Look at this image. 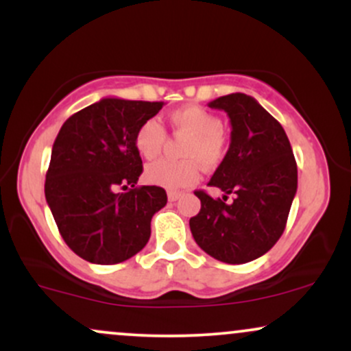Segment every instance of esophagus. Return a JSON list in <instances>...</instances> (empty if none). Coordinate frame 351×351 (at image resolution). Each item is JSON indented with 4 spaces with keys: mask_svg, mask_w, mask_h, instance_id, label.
I'll return each mask as SVG.
<instances>
[{
    "mask_svg": "<svg viewBox=\"0 0 351 351\" xmlns=\"http://www.w3.org/2000/svg\"><path fill=\"white\" fill-rule=\"evenodd\" d=\"M181 198V193H178V191H168V199L170 201H176V199H180Z\"/></svg>",
    "mask_w": 351,
    "mask_h": 351,
    "instance_id": "obj_1",
    "label": "esophagus"
}]
</instances>
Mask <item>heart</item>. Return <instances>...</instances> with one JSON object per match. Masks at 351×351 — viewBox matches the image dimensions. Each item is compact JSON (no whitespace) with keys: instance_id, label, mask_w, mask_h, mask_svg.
<instances>
[{"instance_id":"1","label":"heart","mask_w":351,"mask_h":351,"mask_svg":"<svg viewBox=\"0 0 351 351\" xmlns=\"http://www.w3.org/2000/svg\"><path fill=\"white\" fill-rule=\"evenodd\" d=\"M170 123L176 134L186 135L181 148L184 160L147 165L145 180L165 189H183L199 180L201 165L215 168L223 162L228 150V136L223 130V120L216 114L198 106H184L170 114ZM167 142V132L156 119H148L135 134V148L145 160H155Z\"/></svg>"}]
</instances>
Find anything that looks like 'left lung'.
<instances>
[{"mask_svg": "<svg viewBox=\"0 0 351 351\" xmlns=\"http://www.w3.org/2000/svg\"><path fill=\"white\" fill-rule=\"evenodd\" d=\"M231 120V143L209 186L223 199L195 191L201 209L189 219L196 244L226 264H245L279 241L297 193V163L282 125L251 95H223L208 104ZM235 199L226 204L227 195Z\"/></svg>", "mask_w": 351, "mask_h": 351, "instance_id": "obj_1", "label": "left lung"}]
</instances>
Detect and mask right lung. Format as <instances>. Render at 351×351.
I'll return each instance as SVG.
<instances>
[{"mask_svg":"<svg viewBox=\"0 0 351 351\" xmlns=\"http://www.w3.org/2000/svg\"><path fill=\"white\" fill-rule=\"evenodd\" d=\"M162 107L102 99L69 117L56 136L46 201L62 239L88 263H123L150 239L152 217L168 198L160 186H136L143 165L135 134Z\"/></svg>","mask_w":351,"mask_h":351,"instance_id":"add662e5","label":"right lung"}]
</instances>
